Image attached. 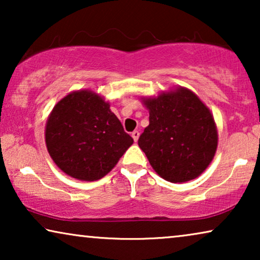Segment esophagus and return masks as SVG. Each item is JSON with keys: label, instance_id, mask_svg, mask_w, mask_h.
<instances>
[{"label": "esophagus", "instance_id": "obj_1", "mask_svg": "<svg viewBox=\"0 0 260 260\" xmlns=\"http://www.w3.org/2000/svg\"><path fill=\"white\" fill-rule=\"evenodd\" d=\"M131 136H133L135 142H137V141H138V137H140V131H138V130L133 131V134H131Z\"/></svg>", "mask_w": 260, "mask_h": 260}]
</instances>
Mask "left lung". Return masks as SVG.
<instances>
[{"mask_svg": "<svg viewBox=\"0 0 260 260\" xmlns=\"http://www.w3.org/2000/svg\"><path fill=\"white\" fill-rule=\"evenodd\" d=\"M149 125L138 145L156 173L173 183L205 172L218 147V130L209 109L184 87L144 98Z\"/></svg>", "mask_w": 260, "mask_h": 260, "instance_id": "obj_1", "label": "left lung"}]
</instances>
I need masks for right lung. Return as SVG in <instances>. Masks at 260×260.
I'll use <instances>...</instances> for the list:
<instances>
[{
	"mask_svg": "<svg viewBox=\"0 0 260 260\" xmlns=\"http://www.w3.org/2000/svg\"><path fill=\"white\" fill-rule=\"evenodd\" d=\"M45 140L55 165L81 181L104 177L134 143L109 103L90 90L71 92L56 103Z\"/></svg>",
	"mask_w": 260,
	"mask_h": 260,
	"instance_id": "add662e5",
	"label": "right lung"
}]
</instances>
